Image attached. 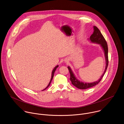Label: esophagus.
Listing matches in <instances>:
<instances>
[{
    "label": "esophagus",
    "instance_id": "esophagus-1",
    "mask_svg": "<svg viewBox=\"0 0 124 124\" xmlns=\"http://www.w3.org/2000/svg\"><path fill=\"white\" fill-rule=\"evenodd\" d=\"M67 61H67V60H66V62H67Z\"/></svg>",
    "mask_w": 124,
    "mask_h": 124
}]
</instances>
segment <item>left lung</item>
Segmentation results:
<instances>
[{
    "label": "left lung",
    "mask_w": 124,
    "mask_h": 124,
    "mask_svg": "<svg viewBox=\"0 0 124 124\" xmlns=\"http://www.w3.org/2000/svg\"><path fill=\"white\" fill-rule=\"evenodd\" d=\"M93 28H94V32L93 34L91 35L90 38L88 39L92 43L99 44L102 47L104 53V55H105V60H106L105 69L102 76L97 81H95L94 82L89 83H84L79 81L78 79H77L76 77L75 76V75L73 73L71 68L69 66H68V69L70 71V80L72 84L77 88L80 89H86L92 87L93 86H94L96 85H98L100 83V82L101 81L104 74L105 73V72L106 71V70L107 69L108 65V62H109L108 55V45H107V42L105 39L104 37L101 33L100 30L98 28V27L96 26H94Z\"/></svg>",
    "instance_id": "1"
}]
</instances>
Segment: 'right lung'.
I'll use <instances>...</instances> for the list:
<instances>
[{"mask_svg":"<svg viewBox=\"0 0 124 124\" xmlns=\"http://www.w3.org/2000/svg\"><path fill=\"white\" fill-rule=\"evenodd\" d=\"M58 67V65H57L56 66H55L54 68V69H53V71H52V76H51V80H50V82H49V84H48V85H47V86L44 89H43V90H45L46 89H47L49 86H50V84H51V82H52V79H53V77H54V72H55V70H56V68H57ZM42 90V91H43Z\"/></svg>","mask_w":124,"mask_h":124,"instance_id":"right-lung-1","label":"right lung"}]
</instances>
